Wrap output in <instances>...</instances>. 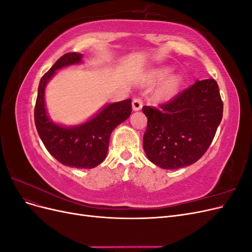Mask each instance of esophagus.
<instances>
[{"label":"esophagus","instance_id":"obj_1","mask_svg":"<svg viewBox=\"0 0 252 252\" xmlns=\"http://www.w3.org/2000/svg\"><path fill=\"white\" fill-rule=\"evenodd\" d=\"M143 107V101L141 97H134L132 100V109L134 111H138L140 109H142Z\"/></svg>","mask_w":252,"mask_h":252}]
</instances>
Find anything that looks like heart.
I'll use <instances>...</instances> for the list:
<instances>
[{"label":"heart","instance_id":"obj_1","mask_svg":"<svg viewBox=\"0 0 252 252\" xmlns=\"http://www.w3.org/2000/svg\"><path fill=\"white\" fill-rule=\"evenodd\" d=\"M168 72L169 70L167 69V68L152 71L148 77V82L149 83L159 82L161 80H163L167 74H168ZM181 83L182 81L179 75H172V77L168 78L163 83V85L158 91L157 96L159 98V100H168V98H170L171 96H173L175 94H177V91L181 86Z\"/></svg>","mask_w":252,"mask_h":252}]
</instances>
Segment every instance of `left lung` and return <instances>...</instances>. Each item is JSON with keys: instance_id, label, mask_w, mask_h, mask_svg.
<instances>
[{"instance_id": "left-lung-1", "label": "left lung", "mask_w": 252, "mask_h": 252, "mask_svg": "<svg viewBox=\"0 0 252 252\" xmlns=\"http://www.w3.org/2000/svg\"><path fill=\"white\" fill-rule=\"evenodd\" d=\"M147 129L143 147L150 162L178 169L200 159L223 118V102L213 79L196 81L158 107L144 106Z\"/></svg>"}]
</instances>
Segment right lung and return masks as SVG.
<instances>
[{"label":"right lung","mask_w":252,"mask_h":252,"mask_svg":"<svg viewBox=\"0 0 252 252\" xmlns=\"http://www.w3.org/2000/svg\"><path fill=\"white\" fill-rule=\"evenodd\" d=\"M82 58V53L68 52L41 78L34 107V123L45 147L60 163L90 169L105 159L112 130L130 116L131 100L106 105L96 116L78 126L65 127L53 123L45 108V87L57 70L81 63Z\"/></svg>","instance_id":"obj_1"}]
</instances>
